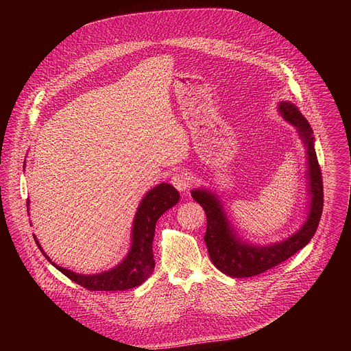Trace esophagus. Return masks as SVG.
I'll use <instances>...</instances> for the list:
<instances>
[{"mask_svg":"<svg viewBox=\"0 0 351 351\" xmlns=\"http://www.w3.org/2000/svg\"><path fill=\"white\" fill-rule=\"evenodd\" d=\"M171 183H172V184L176 187V190H179L180 193L187 191V190L190 189V186H191L190 178H189L186 173H183V172L175 173V175L171 178Z\"/></svg>","mask_w":351,"mask_h":351,"instance_id":"1","label":"esophagus"}]
</instances>
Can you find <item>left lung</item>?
Listing matches in <instances>:
<instances>
[{
  "mask_svg": "<svg viewBox=\"0 0 351 351\" xmlns=\"http://www.w3.org/2000/svg\"><path fill=\"white\" fill-rule=\"evenodd\" d=\"M278 111L285 121L293 125L303 140L307 156V193L308 211L304 223L287 239L272 244L247 243L230 225L218 195L207 189L191 190V197L202 206L207 215L204 241L213 264L232 278H250L260 275L290 258L310 243L317 232L324 208V186L318 165L313 129L307 119L290 101H280Z\"/></svg>",
  "mask_w": 351,
  "mask_h": 351,
  "instance_id": "8db88e82",
  "label": "left lung"
}]
</instances>
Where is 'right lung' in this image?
Returning <instances> with one entry per match:
<instances>
[{
    "label": "right lung",
    "instance_id": "1",
    "mask_svg": "<svg viewBox=\"0 0 351 351\" xmlns=\"http://www.w3.org/2000/svg\"><path fill=\"white\" fill-rule=\"evenodd\" d=\"M178 202L179 191L169 183H160L149 190L143 197L137 207V213L134 215L132 228V244L128 256L117 267L101 274L83 275L57 265L44 253L37 237L34 234L33 237L43 256L75 283L94 291L128 290L140 286L153 274L156 267L153 254L156 223L160 219V217L165 211L176 206ZM29 203L30 202L27 199V207Z\"/></svg>",
    "mask_w": 351,
    "mask_h": 351
}]
</instances>
